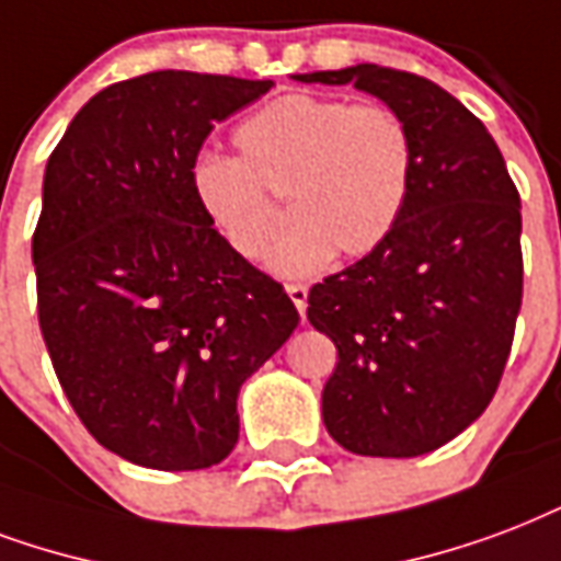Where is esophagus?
I'll use <instances>...</instances> for the list:
<instances>
[{
  "label": "esophagus",
  "instance_id": "34e87169",
  "mask_svg": "<svg viewBox=\"0 0 561 561\" xmlns=\"http://www.w3.org/2000/svg\"><path fill=\"white\" fill-rule=\"evenodd\" d=\"M285 290H288L290 302L297 306V311L306 318V309H309V288L306 285H285Z\"/></svg>",
  "mask_w": 561,
  "mask_h": 561
}]
</instances>
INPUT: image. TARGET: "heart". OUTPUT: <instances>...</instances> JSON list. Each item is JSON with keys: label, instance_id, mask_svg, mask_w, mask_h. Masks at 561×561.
Returning <instances> with one entry per match:
<instances>
[{"label": "heart", "instance_id": "1", "mask_svg": "<svg viewBox=\"0 0 561 561\" xmlns=\"http://www.w3.org/2000/svg\"><path fill=\"white\" fill-rule=\"evenodd\" d=\"M238 156L199 152L187 182L214 232L241 259L259 262L279 229L285 194L294 224L276 243L271 267L314 276L335 255L379 250L414 187L412 128L394 108L314 93H285L234 128Z\"/></svg>", "mask_w": 561, "mask_h": 561}]
</instances>
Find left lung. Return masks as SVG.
<instances>
[{"label":"left lung","instance_id":"obj_1","mask_svg":"<svg viewBox=\"0 0 561 561\" xmlns=\"http://www.w3.org/2000/svg\"><path fill=\"white\" fill-rule=\"evenodd\" d=\"M297 79L374 93L414 138L391 238L309 290L311 327L337 350L323 423L358 456L433 453L485 412L506 367L524 297L518 187L489 128L435 81L376 64Z\"/></svg>","mask_w":561,"mask_h":561}]
</instances>
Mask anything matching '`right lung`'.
Returning a JSON list of instances; mask_svg holds the SVG:
<instances>
[{"label": "right lung", "mask_w": 561, "mask_h": 561, "mask_svg": "<svg viewBox=\"0 0 561 561\" xmlns=\"http://www.w3.org/2000/svg\"><path fill=\"white\" fill-rule=\"evenodd\" d=\"M273 81L158 70L108 84L53 149L32 238L37 318L88 433L156 470L211 468L238 391L297 329L279 282L214 232L187 170Z\"/></svg>", "instance_id": "add662e5"}]
</instances>
